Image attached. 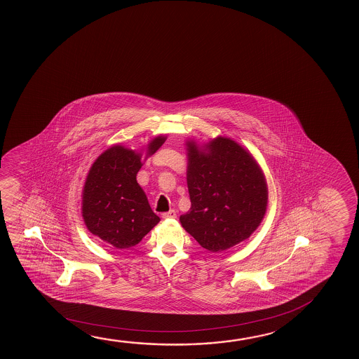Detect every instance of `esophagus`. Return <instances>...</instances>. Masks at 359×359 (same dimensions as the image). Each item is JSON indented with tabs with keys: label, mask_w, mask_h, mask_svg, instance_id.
Masks as SVG:
<instances>
[{
	"label": "esophagus",
	"mask_w": 359,
	"mask_h": 359,
	"mask_svg": "<svg viewBox=\"0 0 359 359\" xmlns=\"http://www.w3.org/2000/svg\"><path fill=\"white\" fill-rule=\"evenodd\" d=\"M163 219H175L177 217V212H175V210H170V211H168V212H164L163 215H161Z\"/></svg>",
	"instance_id": "obj_1"
}]
</instances>
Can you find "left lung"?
Instances as JSON below:
<instances>
[{
  "instance_id": "8db88e82",
  "label": "left lung",
  "mask_w": 359,
  "mask_h": 359,
  "mask_svg": "<svg viewBox=\"0 0 359 359\" xmlns=\"http://www.w3.org/2000/svg\"><path fill=\"white\" fill-rule=\"evenodd\" d=\"M187 182L191 208L182 226L210 252L248 240L265 217L269 188L252 154L238 142L216 137L187 140Z\"/></svg>"
}]
</instances>
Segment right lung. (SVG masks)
Returning a JSON list of instances; mask_svg holds the SVG:
<instances>
[{
    "label": "right lung",
    "instance_id": "obj_1",
    "mask_svg": "<svg viewBox=\"0 0 359 359\" xmlns=\"http://www.w3.org/2000/svg\"><path fill=\"white\" fill-rule=\"evenodd\" d=\"M165 140L164 134L151 139L144 158L142 151L116 144L94 160L82 191L83 221L94 236L126 250L140 243L159 222L137 174Z\"/></svg>",
    "mask_w": 359,
    "mask_h": 359
}]
</instances>
